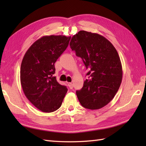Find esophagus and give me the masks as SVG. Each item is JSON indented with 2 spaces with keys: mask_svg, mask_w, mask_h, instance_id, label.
Wrapping results in <instances>:
<instances>
[{
  "mask_svg": "<svg viewBox=\"0 0 146 146\" xmlns=\"http://www.w3.org/2000/svg\"><path fill=\"white\" fill-rule=\"evenodd\" d=\"M68 86H69V88L70 89H72L73 87V85L72 83H68Z\"/></svg>",
  "mask_w": 146,
  "mask_h": 146,
  "instance_id": "34e87169",
  "label": "esophagus"
}]
</instances>
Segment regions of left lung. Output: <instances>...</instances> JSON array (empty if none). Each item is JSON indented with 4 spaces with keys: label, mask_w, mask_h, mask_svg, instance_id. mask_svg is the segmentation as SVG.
I'll use <instances>...</instances> for the list:
<instances>
[{
    "label": "left lung",
    "mask_w": 146,
    "mask_h": 146,
    "mask_svg": "<svg viewBox=\"0 0 146 146\" xmlns=\"http://www.w3.org/2000/svg\"><path fill=\"white\" fill-rule=\"evenodd\" d=\"M70 46L90 70L86 73L90 79L76 92L80 103L88 109H100L112 100L122 82L119 54L105 37L85 31L74 35Z\"/></svg>",
    "instance_id": "left-lung-1"
}]
</instances>
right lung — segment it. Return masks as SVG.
I'll return each instance as SVG.
<instances>
[{
    "label": "right lung",
    "mask_w": 146,
    "mask_h": 146,
    "mask_svg": "<svg viewBox=\"0 0 146 146\" xmlns=\"http://www.w3.org/2000/svg\"><path fill=\"white\" fill-rule=\"evenodd\" d=\"M71 36H44L30 46L24 56L20 71L24 95L34 106L49 113L61 107L68 91L56 77L54 63L65 51Z\"/></svg>",
    "instance_id": "right-lung-1"
}]
</instances>
